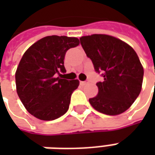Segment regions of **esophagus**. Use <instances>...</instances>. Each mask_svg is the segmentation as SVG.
Instances as JSON below:
<instances>
[{
  "label": "esophagus",
  "mask_w": 155,
  "mask_h": 155,
  "mask_svg": "<svg viewBox=\"0 0 155 155\" xmlns=\"http://www.w3.org/2000/svg\"><path fill=\"white\" fill-rule=\"evenodd\" d=\"M89 84V81H81V85H85V84Z\"/></svg>",
  "instance_id": "1"
}]
</instances>
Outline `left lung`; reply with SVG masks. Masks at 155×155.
I'll use <instances>...</instances> for the list:
<instances>
[{
	"label": "left lung",
	"instance_id": "1",
	"mask_svg": "<svg viewBox=\"0 0 155 155\" xmlns=\"http://www.w3.org/2000/svg\"><path fill=\"white\" fill-rule=\"evenodd\" d=\"M94 70L103 71L99 92L89 101L95 110L108 115L126 111L139 96L143 83V68L130 45L112 35L94 34L80 38Z\"/></svg>",
	"mask_w": 155,
	"mask_h": 155
}]
</instances>
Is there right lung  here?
Instances as JSON below:
<instances>
[{
	"label": "right lung",
	"mask_w": 155,
	"mask_h": 155,
	"mask_svg": "<svg viewBox=\"0 0 155 155\" xmlns=\"http://www.w3.org/2000/svg\"><path fill=\"white\" fill-rule=\"evenodd\" d=\"M79 44L76 37L50 35L36 41L23 54L15 71L16 92L35 118L54 120L67 112L80 81L56 77V74L65 72V53Z\"/></svg>",
	"instance_id": "right-lung-1"
}]
</instances>
